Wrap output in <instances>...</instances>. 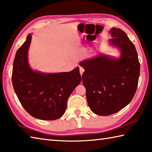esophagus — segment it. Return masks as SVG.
I'll return each instance as SVG.
<instances>
[{"label": "esophagus", "instance_id": "34e87169", "mask_svg": "<svg viewBox=\"0 0 152 152\" xmlns=\"http://www.w3.org/2000/svg\"><path fill=\"white\" fill-rule=\"evenodd\" d=\"M83 72H84V69H83V68L80 67V73L81 74V76H82Z\"/></svg>", "mask_w": 152, "mask_h": 152}]
</instances>
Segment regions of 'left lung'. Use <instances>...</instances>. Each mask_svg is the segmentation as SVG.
Returning a JSON list of instances; mask_svg holds the SVG:
<instances>
[{"instance_id":"left-lung-1","label":"left lung","mask_w":152,"mask_h":152,"mask_svg":"<svg viewBox=\"0 0 152 152\" xmlns=\"http://www.w3.org/2000/svg\"><path fill=\"white\" fill-rule=\"evenodd\" d=\"M109 44L119 51L114 57L99 53L83 60L82 82L87 102L99 115L114 114L125 107L136 93L140 76V63L134 45L120 28H112Z\"/></svg>"}]
</instances>
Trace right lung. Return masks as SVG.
<instances>
[{"mask_svg": "<svg viewBox=\"0 0 152 152\" xmlns=\"http://www.w3.org/2000/svg\"><path fill=\"white\" fill-rule=\"evenodd\" d=\"M31 37L28 34L16 52L13 63V86L19 102L31 115L42 120H55L64 114L68 99L81 82L79 68L58 73L33 70L28 61Z\"/></svg>", "mask_w": 152, "mask_h": 152, "instance_id": "obj_1", "label": "right lung"}]
</instances>
